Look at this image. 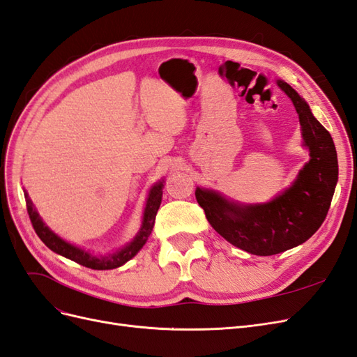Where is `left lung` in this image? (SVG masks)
<instances>
[{"instance_id": "1", "label": "left lung", "mask_w": 357, "mask_h": 357, "mask_svg": "<svg viewBox=\"0 0 357 357\" xmlns=\"http://www.w3.org/2000/svg\"><path fill=\"white\" fill-rule=\"evenodd\" d=\"M277 84L295 105L302 139L310 152V160L294 183L264 204L235 202L213 189L195 190L214 231L256 256L277 255L305 243L326 219L338 181L337 150L331 134L290 84L283 80Z\"/></svg>"}]
</instances>
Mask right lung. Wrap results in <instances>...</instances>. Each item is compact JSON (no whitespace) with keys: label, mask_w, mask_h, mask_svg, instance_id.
I'll use <instances>...</instances> for the list:
<instances>
[{"label":"right lung","mask_w":357,"mask_h":357,"mask_svg":"<svg viewBox=\"0 0 357 357\" xmlns=\"http://www.w3.org/2000/svg\"><path fill=\"white\" fill-rule=\"evenodd\" d=\"M162 189H164V180L158 181L156 185H153L152 189H150L147 201H146L144 213H143L142 228H139V231L134 236V240L131 243H128L126 245H123L122 248H119V250H116L114 253H109L104 256L102 255L95 256L93 253L84 250L82 247H77L66 240H62L59 235H56L45 222H43V219L40 218L38 211L36 210L34 204H32V201L29 199L28 192L25 189H24V195L26 201V210L29 214L31 223L34 226V231L40 236V240L45 243L52 252H55L67 259H71V261L91 269H114L126 264L129 259H132L139 250H142L149 238V235L152 234L156 213L162 202Z\"/></svg>","instance_id":"right-lung-1"}]
</instances>
